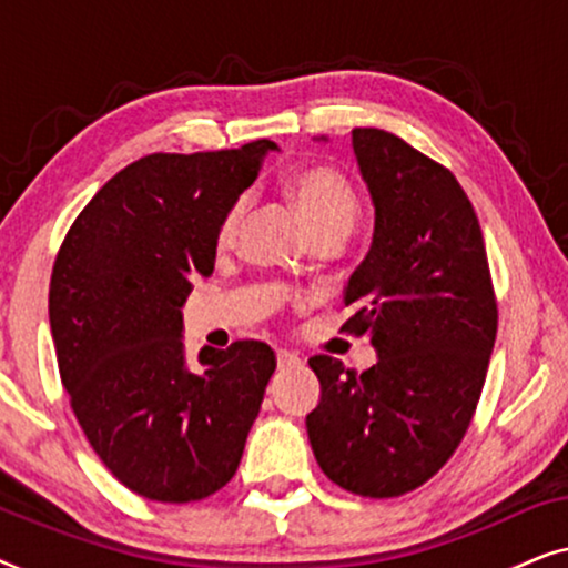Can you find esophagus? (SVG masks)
<instances>
[{
    "instance_id": "34e87169",
    "label": "esophagus",
    "mask_w": 568,
    "mask_h": 568,
    "mask_svg": "<svg viewBox=\"0 0 568 568\" xmlns=\"http://www.w3.org/2000/svg\"><path fill=\"white\" fill-rule=\"evenodd\" d=\"M276 364H278V369H294V367H300L302 359H300L297 354L286 352V348H278V352H276Z\"/></svg>"
}]
</instances>
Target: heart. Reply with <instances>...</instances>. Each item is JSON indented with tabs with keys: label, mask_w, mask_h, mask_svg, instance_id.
Returning a JSON list of instances; mask_svg holds the SVG:
<instances>
[{
	"label": "heart",
	"mask_w": 568,
	"mask_h": 568,
	"mask_svg": "<svg viewBox=\"0 0 568 568\" xmlns=\"http://www.w3.org/2000/svg\"><path fill=\"white\" fill-rule=\"evenodd\" d=\"M286 196L292 199L302 224L313 237L328 235V232L348 235L356 214H359V199H356L354 185L348 183L344 173L325 165L302 168L290 175ZM243 214L245 199H237L235 204L227 206V212L220 220V227H216V245L227 247L235 243Z\"/></svg>",
	"instance_id": "heart-1"
}]
</instances>
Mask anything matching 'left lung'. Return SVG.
<instances>
[{
	"label": "left lung",
	"mask_w": 568,
	"mask_h": 568,
	"mask_svg": "<svg viewBox=\"0 0 568 568\" xmlns=\"http://www.w3.org/2000/svg\"><path fill=\"white\" fill-rule=\"evenodd\" d=\"M375 204L367 258L348 278L346 333L377 364L356 375L317 354L321 403L307 414L315 460L369 499L414 491L439 473L476 414L499 310L468 193L445 165L383 129H354Z\"/></svg>",
	"instance_id": "obj_1"
}]
</instances>
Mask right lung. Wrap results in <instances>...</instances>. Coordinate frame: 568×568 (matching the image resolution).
Returning <instances> with one entry per match:
<instances>
[{"label": "right lung", "instance_id": "add662e5", "mask_svg": "<svg viewBox=\"0 0 568 568\" xmlns=\"http://www.w3.org/2000/svg\"><path fill=\"white\" fill-rule=\"evenodd\" d=\"M274 142L154 152L82 209L53 261L49 321L59 375L105 468L152 501L212 496L235 476L276 369L261 341L183 352L193 282L212 276L216 227Z\"/></svg>", "mask_w": 568, "mask_h": 568}]
</instances>
